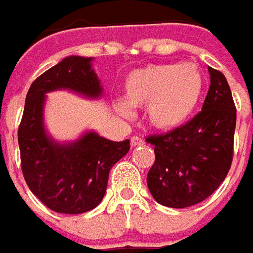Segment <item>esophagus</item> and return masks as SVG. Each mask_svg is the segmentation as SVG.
Instances as JSON below:
<instances>
[{
  "label": "esophagus",
  "instance_id": "1",
  "mask_svg": "<svg viewBox=\"0 0 253 253\" xmlns=\"http://www.w3.org/2000/svg\"><path fill=\"white\" fill-rule=\"evenodd\" d=\"M143 144H144V140L141 139L140 136H132V137H130V146L132 147L143 146Z\"/></svg>",
  "mask_w": 253,
  "mask_h": 253
}]
</instances>
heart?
<instances>
[{
    "instance_id": "b5f03b06",
    "label": "heart",
    "mask_w": 253,
    "mask_h": 253,
    "mask_svg": "<svg viewBox=\"0 0 253 253\" xmlns=\"http://www.w3.org/2000/svg\"><path fill=\"white\" fill-rule=\"evenodd\" d=\"M204 87L203 75L195 64H157L136 69L125 80V99L117 109L125 117L130 106H146L154 128L171 129L187 120L198 106Z\"/></svg>"
}]
</instances>
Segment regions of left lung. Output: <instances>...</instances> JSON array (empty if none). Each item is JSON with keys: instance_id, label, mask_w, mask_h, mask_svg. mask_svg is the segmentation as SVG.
<instances>
[{"instance_id": "1", "label": "left lung", "mask_w": 253, "mask_h": 253, "mask_svg": "<svg viewBox=\"0 0 253 253\" xmlns=\"http://www.w3.org/2000/svg\"><path fill=\"white\" fill-rule=\"evenodd\" d=\"M202 112L181 126L146 137L155 162L147 174L152 198L171 209L203 202L226 178L233 161L236 105L223 73L209 68Z\"/></svg>"}]
</instances>
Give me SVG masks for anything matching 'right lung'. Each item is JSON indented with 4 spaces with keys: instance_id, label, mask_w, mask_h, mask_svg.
<instances>
[{
    "instance_id": "1",
    "label": "right lung",
    "mask_w": 253,
    "mask_h": 253,
    "mask_svg": "<svg viewBox=\"0 0 253 253\" xmlns=\"http://www.w3.org/2000/svg\"><path fill=\"white\" fill-rule=\"evenodd\" d=\"M92 58L66 57L34 80L26 96L17 140L21 171L31 192L61 214H82L105 196L109 173L129 151V140L112 141L88 132L72 144H58L43 126L44 94L69 88L96 98L102 87L91 68Z\"/></svg>"
}]
</instances>
